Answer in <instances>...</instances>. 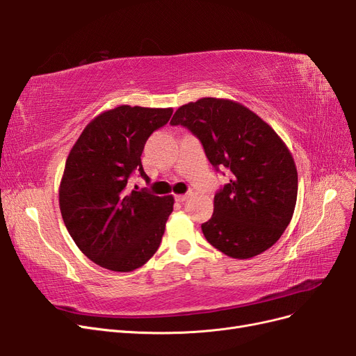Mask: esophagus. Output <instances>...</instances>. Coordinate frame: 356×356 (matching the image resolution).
<instances>
[{
	"mask_svg": "<svg viewBox=\"0 0 356 356\" xmlns=\"http://www.w3.org/2000/svg\"><path fill=\"white\" fill-rule=\"evenodd\" d=\"M187 199H188V195H178V196H175V200H177V202H181V203L186 202Z\"/></svg>",
	"mask_w": 356,
	"mask_h": 356,
	"instance_id": "34e87169",
	"label": "esophagus"
}]
</instances>
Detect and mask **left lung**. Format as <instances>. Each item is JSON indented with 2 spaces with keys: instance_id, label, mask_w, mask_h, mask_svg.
Returning <instances> with one entry per match:
<instances>
[{
  "instance_id": "left-lung-1",
  "label": "left lung",
  "mask_w": 356,
  "mask_h": 356,
  "mask_svg": "<svg viewBox=\"0 0 356 356\" xmlns=\"http://www.w3.org/2000/svg\"><path fill=\"white\" fill-rule=\"evenodd\" d=\"M170 124L187 127L211 163L232 172L213 197L211 220L202 224L207 241L238 260L273 246L293 218L298 188L294 159L281 136L245 105L222 98L179 106Z\"/></svg>"
}]
</instances>
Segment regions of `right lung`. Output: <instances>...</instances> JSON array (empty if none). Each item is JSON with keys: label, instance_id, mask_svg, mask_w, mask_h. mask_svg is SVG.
Segmentation results:
<instances>
[{"label": "right lung", "instance_id": "1", "mask_svg": "<svg viewBox=\"0 0 356 356\" xmlns=\"http://www.w3.org/2000/svg\"><path fill=\"white\" fill-rule=\"evenodd\" d=\"M172 108L118 105L96 115L72 145L59 186L63 222L80 251L113 272H132L159 250L174 196L129 193L141 154Z\"/></svg>", "mask_w": 356, "mask_h": 356}]
</instances>
